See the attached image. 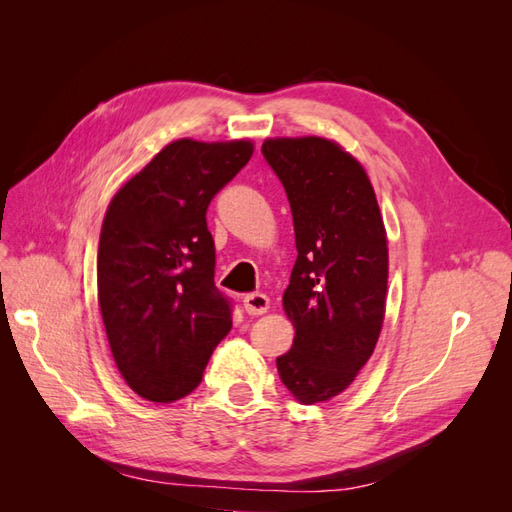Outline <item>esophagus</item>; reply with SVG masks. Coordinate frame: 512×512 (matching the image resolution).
<instances>
[{"label": "esophagus", "instance_id": "1", "mask_svg": "<svg viewBox=\"0 0 512 512\" xmlns=\"http://www.w3.org/2000/svg\"><path fill=\"white\" fill-rule=\"evenodd\" d=\"M243 307L250 316H262L269 309V297L262 292H250L243 297Z\"/></svg>", "mask_w": 512, "mask_h": 512}]
</instances>
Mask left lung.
<instances>
[{
  "instance_id": "left-lung-1",
  "label": "left lung",
  "mask_w": 512,
  "mask_h": 512,
  "mask_svg": "<svg viewBox=\"0 0 512 512\" xmlns=\"http://www.w3.org/2000/svg\"><path fill=\"white\" fill-rule=\"evenodd\" d=\"M262 156L280 177L294 222L297 262L284 292L292 348L277 356L301 404L346 391L382 331L389 247L365 168L320 136L267 138Z\"/></svg>"
}]
</instances>
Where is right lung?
I'll return each instance as SVG.
<instances>
[{"mask_svg":"<svg viewBox=\"0 0 512 512\" xmlns=\"http://www.w3.org/2000/svg\"><path fill=\"white\" fill-rule=\"evenodd\" d=\"M250 141L166 145L113 196L98 245V303L119 374L170 404L203 380L232 327L215 288L213 196L250 162Z\"/></svg>","mask_w":512,"mask_h":512,"instance_id":"add662e5","label":"right lung"}]
</instances>
